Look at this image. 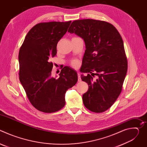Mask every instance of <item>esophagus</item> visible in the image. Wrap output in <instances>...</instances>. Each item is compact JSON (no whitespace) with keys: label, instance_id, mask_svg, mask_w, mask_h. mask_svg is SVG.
I'll return each instance as SVG.
<instances>
[{"label":"esophagus","instance_id":"34e87169","mask_svg":"<svg viewBox=\"0 0 147 147\" xmlns=\"http://www.w3.org/2000/svg\"><path fill=\"white\" fill-rule=\"evenodd\" d=\"M78 74V81L80 82L81 81V76H80V74L79 73H77Z\"/></svg>","mask_w":147,"mask_h":147}]
</instances>
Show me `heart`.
I'll use <instances>...</instances> for the list:
<instances>
[{"label":"heart","instance_id":"obj_1","mask_svg":"<svg viewBox=\"0 0 147 147\" xmlns=\"http://www.w3.org/2000/svg\"><path fill=\"white\" fill-rule=\"evenodd\" d=\"M78 61L77 59H73L70 61V65L73 67H76L78 66Z\"/></svg>","mask_w":147,"mask_h":147}]
</instances>
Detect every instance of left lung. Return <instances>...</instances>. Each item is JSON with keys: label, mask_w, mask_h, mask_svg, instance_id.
Instances as JSON below:
<instances>
[{"label": "left lung", "mask_w": 147, "mask_h": 147, "mask_svg": "<svg viewBox=\"0 0 147 147\" xmlns=\"http://www.w3.org/2000/svg\"><path fill=\"white\" fill-rule=\"evenodd\" d=\"M68 32L81 37L86 44L81 70L88 74L81 78L89 88L82 95L84 105L95 113L106 111L120 94L127 71L122 38L112 24L93 19L74 21Z\"/></svg>", "instance_id": "obj_1"}]
</instances>
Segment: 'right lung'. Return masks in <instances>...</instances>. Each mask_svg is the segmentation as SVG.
Wrapping results in <instances>:
<instances>
[{"mask_svg": "<svg viewBox=\"0 0 147 147\" xmlns=\"http://www.w3.org/2000/svg\"><path fill=\"white\" fill-rule=\"evenodd\" d=\"M71 21L40 23L27 33L18 54L19 79L32 105L44 113L60 110L65 94L77 82L76 71L65 66L55 78L51 76L52 57L58 42L66 33Z\"/></svg>", "mask_w": 147, "mask_h": 147, "instance_id": "right-lung-1", "label": "right lung"}]
</instances>
